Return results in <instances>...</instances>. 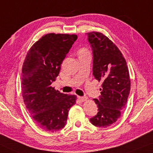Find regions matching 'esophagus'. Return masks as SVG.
Masks as SVG:
<instances>
[{"mask_svg": "<svg viewBox=\"0 0 153 153\" xmlns=\"http://www.w3.org/2000/svg\"><path fill=\"white\" fill-rule=\"evenodd\" d=\"M77 98H78V100H79L81 101V102H84V101H85L87 100V97H81V96H77Z\"/></svg>", "mask_w": 153, "mask_h": 153, "instance_id": "esophagus-1", "label": "esophagus"}]
</instances>
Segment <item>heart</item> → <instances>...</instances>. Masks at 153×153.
<instances>
[{"label": "heart", "mask_w": 153, "mask_h": 153, "mask_svg": "<svg viewBox=\"0 0 153 153\" xmlns=\"http://www.w3.org/2000/svg\"><path fill=\"white\" fill-rule=\"evenodd\" d=\"M89 52L86 48H82L79 49V55H89Z\"/></svg>", "instance_id": "1"}]
</instances>
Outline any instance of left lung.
<instances>
[{"label": "left lung", "mask_w": 153, "mask_h": 153, "mask_svg": "<svg viewBox=\"0 0 153 153\" xmlns=\"http://www.w3.org/2000/svg\"><path fill=\"white\" fill-rule=\"evenodd\" d=\"M93 51V75L102 81L101 96L94 99L98 113L90 119L94 126L107 128L119 119L128 102L130 78L127 62L118 47L102 33H87Z\"/></svg>", "instance_id": "left-lung-1"}]
</instances>
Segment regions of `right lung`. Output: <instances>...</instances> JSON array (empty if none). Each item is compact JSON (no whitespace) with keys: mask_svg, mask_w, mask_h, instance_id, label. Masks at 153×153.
<instances>
[{"mask_svg":"<svg viewBox=\"0 0 153 153\" xmlns=\"http://www.w3.org/2000/svg\"><path fill=\"white\" fill-rule=\"evenodd\" d=\"M77 38L76 34H45L30 48L23 62V102L34 121L46 131L64 128L68 111L76 104V96L60 93L51 85Z\"/></svg>","mask_w":153,"mask_h":153,"instance_id":"add662e5","label":"right lung"}]
</instances>
